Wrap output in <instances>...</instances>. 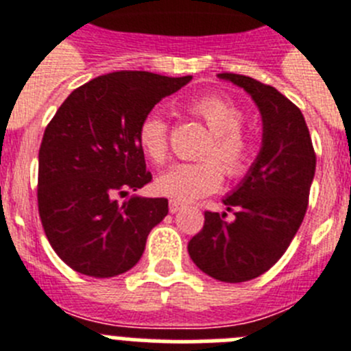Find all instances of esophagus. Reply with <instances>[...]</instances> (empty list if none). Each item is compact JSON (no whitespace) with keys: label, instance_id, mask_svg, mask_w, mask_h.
Masks as SVG:
<instances>
[{"label":"esophagus","instance_id":"obj_1","mask_svg":"<svg viewBox=\"0 0 351 351\" xmlns=\"http://www.w3.org/2000/svg\"><path fill=\"white\" fill-rule=\"evenodd\" d=\"M181 209H184V206H182L181 202H176V200H170V204H169V210L172 214H176V213H179V210Z\"/></svg>","mask_w":351,"mask_h":351}]
</instances>
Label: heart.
<instances>
[{"instance_id":"b5f03b06","label":"heart","mask_w":351,"mask_h":351,"mask_svg":"<svg viewBox=\"0 0 351 351\" xmlns=\"http://www.w3.org/2000/svg\"><path fill=\"white\" fill-rule=\"evenodd\" d=\"M190 110L213 133L202 151L207 160L176 163L161 172L154 182L158 193L184 204L218 190L221 172L230 179L244 176L255 156V145L241 130L244 114L234 101L218 95H207L195 100ZM138 144L149 160L156 163L165 160L169 153V126L160 112L153 110L142 119Z\"/></svg>"}]
</instances>
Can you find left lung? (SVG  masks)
<instances>
[{"label": "left lung", "mask_w": 351, "mask_h": 351, "mask_svg": "<svg viewBox=\"0 0 351 351\" xmlns=\"http://www.w3.org/2000/svg\"><path fill=\"white\" fill-rule=\"evenodd\" d=\"M219 79L243 88L262 116V147L244 179L223 198L226 213H206L188 243L198 269L225 283L258 278L283 256L308 209L316 156L302 112L267 84L237 73Z\"/></svg>", "instance_id": "obj_1"}]
</instances>
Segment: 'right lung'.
Here are the masks:
<instances>
[{
  "mask_svg": "<svg viewBox=\"0 0 351 351\" xmlns=\"http://www.w3.org/2000/svg\"><path fill=\"white\" fill-rule=\"evenodd\" d=\"M191 75L114 71L84 84L45 128L38 153V213L49 243L68 267L114 278L141 260L149 232L169 214L167 198L137 191L145 170L138 126L158 101Z\"/></svg>",
  "mask_w": 351,
  "mask_h": 351,
  "instance_id": "add662e5",
  "label": "right lung"
}]
</instances>
